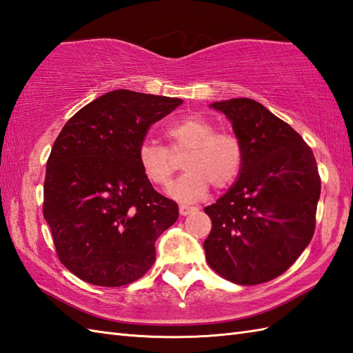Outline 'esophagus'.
Masks as SVG:
<instances>
[{
    "instance_id": "1",
    "label": "esophagus",
    "mask_w": 353,
    "mask_h": 353,
    "mask_svg": "<svg viewBox=\"0 0 353 353\" xmlns=\"http://www.w3.org/2000/svg\"><path fill=\"white\" fill-rule=\"evenodd\" d=\"M196 211H197V208H194V206H188V205L179 206V212H181V215H183V216L190 215L191 212H196Z\"/></svg>"
}]
</instances>
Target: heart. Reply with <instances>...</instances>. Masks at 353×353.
<instances>
[{
  "label": "heart",
  "instance_id": "b5f03b06",
  "mask_svg": "<svg viewBox=\"0 0 353 353\" xmlns=\"http://www.w3.org/2000/svg\"><path fill=\"white\" fill-rule=\"evenodd\" d=\"M170 150L153 139L142 141L138 163L150 183L167 186L174 172V157L183 154V174L172 182L168 194L176 200L194 201L209 191L224 190L235 182L243 167V145L236 134L216 130L203 117L191 115L171 123L165 129Z\"/></svg>",
  "mask_w": 353,
  "mask_h": 353
}]
</instances>
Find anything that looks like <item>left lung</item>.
I'll list each match as a JSON object with an SVG mask.
<instances>
[{
  "label": "left lung",
  "mask_w": 353,
  "mask_h": 353,
  "mask_svg": "<svg viewBox=\"0 0 353 353\" xmlns=\"http://www.w3.org/2000/svg\"><path fill=\"white\" fill-rule=\"evenodd\" d=\"M243 145L236 182L205 212L203 247L216 274L238 285L274 279L294 264L316 230L320 176L311 147L294 129L250 99L212 103Z\"/></svg>",
  "instance_id": "1"
}]
</instances>
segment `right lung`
<instances>
[{
  "label": "right lung",
  "instance_id": "add662e5",
  "mask_svg": "<svg viewBox=\"0 0 353 353\" xmlns=\"http://www.w3.org/2000/svg\"><path fill=\"white\" fill-rule=\"evenodd\" d=\"M183 101L118 89L81 108L47 162L43 216L57 256L81 281L121 287L154 264V243L179 206L154 191L138 148L156 121Z\"/></svg>",
  "mask_w": 353,
  "mask_h": 353
}]
</instances>
